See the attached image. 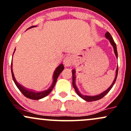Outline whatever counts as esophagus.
<instances>
[{
    "label": "esophagus",
    "instance_id": "34e87169",
    "mask_svg": "<svg viewBox=\"0 0 131 131\" xmlns=\"http://www.w3.org/2000/svg\"><path fill=\"white\" fill-rule=\"evenodd\" d=\"M63 63H64L65 66L70 67L71 64V63H72V58H71V56H67V57H66L64 59Z\"/></svg>",
    "mask_w": 131,
    "mask_h": 131
}]
</instances>
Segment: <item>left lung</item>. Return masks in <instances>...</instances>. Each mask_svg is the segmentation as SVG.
<instances>
[{"instance_id":"1","label":"left lung","mask_w":131,"mask_h":131,"mask_svg":"<svg viewBox=\"0 0 131 131\" xmlns=\"http://www.w3.org/2000/svg\"><path fill=\"white\" fill-rule=\"evenodd\" d=\"M105 37L106 38H107V39L109 40V41H110L111 44L112 45V46H113V48H114V53L116 54V58L117 59V47H116V45L115 43L114 40H113V37H111V34L110 33L108 32V31H107V32L105 34ZM117 73H118V66L117 67V68H116V77H115V78L114 80V81H113V83L111 84V85L110 86V87L108 88L107 89V90H106L105 91L103 92L102 93H101V94H98V95H96V96H86V95H83V94H81V93H80V91H79L78 89L77 88V86H76L75 84V75H74V70H72V75H73V88H74V90H75L76 93H77V94L80 96V97H81L82 99H83L84 100L86 101H88V102H91V101H97V100H100V99L103 98V97H104V96L106 95V94H107V93H108L109 91H110L111 90V88H113V86H114L115 82H116V78H117Z\"/></svg>"}]
</instances>
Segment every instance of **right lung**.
Listing matches in <instances>:
<instances>
[{"mask_svg": "<svg viewBox=\"0 0 131 131\" xmlns=\"http://www.w3.org/2000/svg\"><path fill=\"white\" fill-rule=\"evenodd\" d=\"M37 26H31V27H29L28 28H27V30L29 29V28H34V27H36ZM15 49L14 50V53L15 52ZM63 69H64V66H63V64H60L57 68H56L55 71L53 73V83L51 84V86H50L48 90H45V91H40V92H36L34 91H32V90H28V89L25 88L23 87L22 86L20 85L19 83H18L15 80V77H14V72H13V70H12V63H11V71H12V78L13 80H14V83H15V85L17 86V87L18 88V90L20 91V92L24 94L25 97H28V98L31 99V100H40V99H42L43 97H46L47 96H48V94H50V92L52 91L54 85L56 84V82H57V78H58V76L60 75V73H61V71H63Z\"/></svg>", "mask_w": 131, "mask_h": 131, "instance_id": "1", "label": "right lung"}]
</instances>
